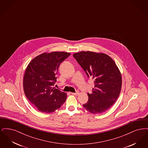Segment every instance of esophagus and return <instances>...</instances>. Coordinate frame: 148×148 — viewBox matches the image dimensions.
I'll list each match as a JSON object with an SVG mask.
<instances>
[{"mask_svg":"<svg viewBox=\"0 0 148 148\" xmlns=\"http://www.w3.org/2000/svg\"><path fill=\"white\" fill-rule=\"evenodd\" d=\"M71 94L72 95H74L77 96V95H78L79 94V92H71Z\"/></svg>","mask_w":148,"mask_h":148,"instance_id":"esophagus-1","label":"esophagus"}]
</instances>
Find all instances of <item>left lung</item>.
Listing matches in <instances>:
<instances>
[{
	"label": "left lung",
	"instance_id": "obj_1",
	"mask_svg": "<svg viewBox=\"0 0 148 148\" xmlns=\"http://www.w3.org/2000/svg\"><path fill=\"white\" fill-rule=\"evenodd\" d=\"M73 56L85 71L92 77L94 88L88 93L89 99L83 106L92 114H101L108 110L119 96L122 78L113 59L107 54L92 51H81Z\"/></svg>",
	"mask_w": 148,
	"mask_h": 148
}]
</instances>
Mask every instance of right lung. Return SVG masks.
<instances>
[{
  "label": "right lung",
  "mask_w": 148,
  "mask_h": 148,
  "mask_svg": "<svg viewBox=\"0 0 148 148\" xmlns=\"http://www.w3.org/2000/svg\"><path fill=\"white\" fill-rule=\"evenodd\" d=\"M71 55L63 51L44 53L31 60L23 78V89L29 101L42 113L60 108L67 95L53 86L56 82L59 65Z\"/></svg>",
  "instance_id": "add662e5"
}]
</instances>
